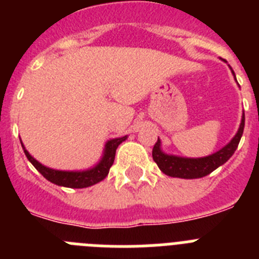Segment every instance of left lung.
Segmentation results:
<instances>
[{
    "mask_svg": "<svg viewBox=\"0 0 259 259\" xmlns=\"http://www.w3.org/2000/svg\"><path fill=\"white\" fill-rule=\"evenodd\" d=\"M233 75H235V72H233ZM244 125H245V115L242 114L239 131L232 140L217 153L203 158H184L166 154V153L162 152L161 140L158 139L152 152L153 159L158 164L162 172L168 176H172V178H182V179L203 178V176L211 174L215 168H218L219 166L226 163L232 157V154L239 146L240 139H241L242 132H244Z\"/></svg>",
    "mask_w": 259,
    "mask_h": 259,
    "instance_id": "left-lung-1",
    "label": "left lung"
}]
</instances>
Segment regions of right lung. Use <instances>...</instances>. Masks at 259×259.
I'll list each match as a JSON object with an SVG mask.
<instances>
[{"label":"right lung","mask_w":259,"mask_h":259,"mask_svg":"<svg viewBox=\"0 0 259 259\" xmlns=\"http://www.w3.org/2000/svg\"><path fill=\"white\" fill-rule=\"evenodd\" d=\"M127 139V136L118 137V139H113V140L107 141L105 145V152L102 155L101 161L98 162L93 168H89L85 171H59V170H53L49 167L41 164L37 162L35 158L32 157L26 148L23 146L24 149V154L28 158V161L35 166L36 170L44 176L45 179L49 182L54 183L61 187H67V188H87L93 184H97L101 180H104L109 174L110 167L113 166L114 159H115V152L123 141ZM22 143V141H20Z\"/></svg>","instance_id":"obj_1"}]
</instances>
